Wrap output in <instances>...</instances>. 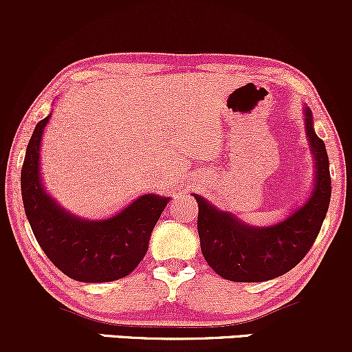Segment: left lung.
<instances>
[{
  "label": "left lung",
  "instance_id": "obj_1",
  "mask_svg": "<svg viewBox=\"0 0 352 352\" xmlns=\"http://www.w3.org/2000/svg\"><path fill=\"white\" fill-rule=\"evenodd\" d=\"M305 122L316 180L309 200L286 220L265 228L250 227L195 195L201 253L210 268L225 280L258 283L281 276L300 263L316 240L331 200L329 159L313 129L309 107L305 109Z\"/></svg>",
  "mask_w": 352,
  "mask_h": 352
}]
</instances>
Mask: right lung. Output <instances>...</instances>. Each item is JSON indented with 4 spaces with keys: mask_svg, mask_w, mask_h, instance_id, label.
I'll list each match as a JSON object with an SVG mask.
<instances>
[{
    "mask_svg": "<svg viewBox=\"0 0 352 352\" xmlns=\"http://www.w3.org/2000/svg\"><path fill=\"white\" fill-rule=\"evenodd\" d=\"M50 117L36 125L21 168L24 212L36 240L54 266L76 281L106 283L127 276L144 260L168 199L142 195L106 220L67 213L47 195L39 177V145Z\"/></svg>",
    "mask_w": 352,
    "mask_h": 352,
    "instance_id": "1",
    "label": "right lung"
}]
</instances>
